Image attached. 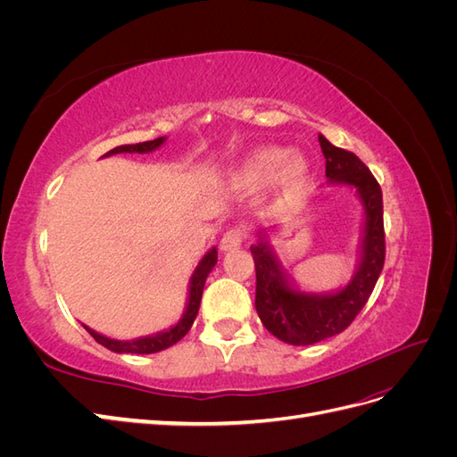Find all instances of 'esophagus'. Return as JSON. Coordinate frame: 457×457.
<instances>
[{
  "instance_id": "34e87169",
  "label": "esophagus",
  "mask_w": 457,
  "mask_h": 457,
  "mask_svg": "<svg viewBox=\"0 0 457 457\" xmlns=\"http://www.w3.org/2000/svg\"><path fill=\"white\" fill-rule=\"evenodd\" d=\"M245 240V230L244 227H234L230 230H227L220 238V250L223 252H230V250H238L242 245V242Z\"/></svg>"
}]
</instances>
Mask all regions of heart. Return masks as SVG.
<instances>
[{
  "instance_id": "1",
  "label": "heart",
  "mask_w": 457,
  "mask_h": 457,
  "mask_svg": "<svg viewBox=\"0 0 457 457\" xmlns=\"http://www.w3.org/2000/svg\"><path fill=\"white\" fill-rule=\"evenodd\" d=\"M309 163L301 156L282 146L261 148L247 158L234 175V183L240 188H259L278 181L284 192H299L309 181Z\"/></svg>"
}]
</instances>
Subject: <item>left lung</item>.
<instances>
[{"instance_id":"left-lung-1","label":"left lung","mask_w":457,"mask_h":457,"mask_svg":"<svg viewBox=\"0 0 457 457\" xmlns=\"http://www.w3.org/2000/svg\"><path fill=\"white\" fill-rule=\"evenodd\" d=\"M329 183H345L358 190L366 210L364 252L361 269L347 287L331 295H307L292 289L267 242L250 250L255 262V309L274 337L289 345H314L347 329L368 303L385 262L383 195L378 179L353 152L334 146L318 135Z\"/></svg>"}]
</instances>
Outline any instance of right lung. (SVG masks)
I'll list each match as a JSON object with an SVG mask.
<instances>
[{
	"mask_svg": "<svg viewBox=\"0 0 457 457\" xmlns=\"http://www.w3.org/2000/svg\"><path fill=\"white\" fill-rule=\"evenodd\" d=\"M165 139L163 137H158L154 141H146V143H137V145H123V146H116L110 152H106V156L110 154H120V152H150L158 148ZM217 262V250L213 247L212 252H207L205 257L200 261V265L196 267L195 274H192V280H190V295H188V307L185 311V316L179 320L177 326H173L168 331H162L158 336H152V337H141V339H135V341H116V339H108L101 334H96L91 328L86 326V329L89 331V336L96 341L101 343L103 347L114 351V353H131V354H150V353H158L171 347L177 341H181L187 334L188 329L192 328V322H195V318L198 314L200 309V301H202V292H204V284L207 274L212 272V269L215 267Z\"/></svg>",
	"mask_w": 457,
	"mask_h": 457,
	"instance_id": "right-lung-1",
	"label": "right lung"
}]
</instances>
